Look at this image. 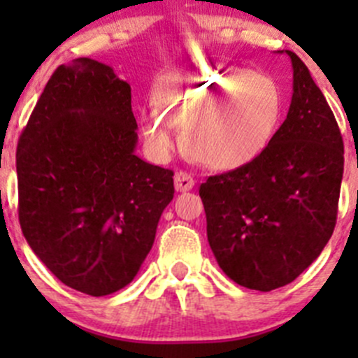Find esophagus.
<instances>
[{"label": "esophagus", "instance_id": "obj_1", "mask_svg": "<svg viewBox=\"0 0 358 358\" xmlns=\"http://www.w3.org/2000/svg\"><path fill=\"white\" fill-rule=\"evenodd\" d=\"M194 185H196V182H194V178L189 175V173L185 171L175 173V189L178 190V192H187V190L192 189Z\"/></svg>", "mask_w": 358, "mask_h": 358}]
</instances>
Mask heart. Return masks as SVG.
I'll return each mask as SVG.
<instances>
[{
  "instance_id": "obj_1",
  "label": "heart",
  "mask_w": 358,
  "mask_h": 358,
  "mask_svg": "<svg viewBox=\"0 0 358 358\" xmlns=\"http://www.w3.org/2000/svg\"><path fill=\"white\" fill-rule=\"evenodd\" d=\"M156 107L142 117L150 152L166 157L183 126L187 150L213 169H237L268 147L282 115L275 79L246 67H202L182 81L164 85Z\"/></svg>"
}]
</instances>
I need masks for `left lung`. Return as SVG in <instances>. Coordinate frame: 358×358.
Listing matches in <instances>:
<instances>
[{
  "mask_svg": "<svg viewBox=\"0 0 358 358\" xmlns=\"http://www.w3.org/2000/svg\"><path fill=\"white\" fill-rule=\"evenodd\" d=\"M286 121L255 161L209 176L199 189L208 243L239 286L292 282L329 243L338 216L345 149L333 110L296 53Z\"/></svg>",
  "mask_w": 358,
  "mask_h": 358,
  "instance_id": "1",
  "label": "left lung"
}]
</instances>
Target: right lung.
Segmentation results:
<instances>
[{
	"instance_id": "1",
	"label": "right lung",
	"mask_w": 358,
	"mask_h": 358,
	"mask_svg": "<svg viewBox=\"0 0 358 358\" xmlns=\"http://www.w3.org/2000/svg\"><path fill=\"white\" fill-rule=\"evenodd\" d=\"M131 88L76 59L46 83L17 147L19 222L66 286L106 296L128 286L175 194L171 169L135 154Z\"/></svg>"
}]
</instances>
